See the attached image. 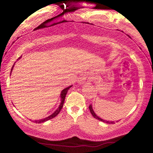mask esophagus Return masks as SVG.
Listing matches in <instances>:
<instances>
[{"label":"esophagus","instance_id":"1","mask_svg":"<svg viewBox=\"0 0 153 153\" xmlns=\"http://www.w3.org/2000/svg\"><path fill=\"white\" fill-rule=\"evenodd\" d=\"M91 82V78L88 76H85L82 77V78H80L79 80V84H85V83H88V82Z\"/></svg>","mask_w":153,"mask_h":153}]
</instances>
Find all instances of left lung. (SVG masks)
<instances>
[{
    "label": "left lung",
    "instance_id": "obj_1",
    "mask_svg": "<svg viewBox=\"0 0 153 153\" xmlns=\"http://www.w3.org/2000/svg\"><path fill=\"white\" fill-rule=\"evenodd\" d=\"M89 110H90V112H91V114H92V116H93L94 118H96V119H97V120H98L102 121V122H104V123H114V121H111V122H110V121L104 120L101 119V118H100V117H97V115H96L95 113H94V111L93 107H92L91 104V105L89 106Z\"/></svg>",
    "mask_w": 153,
    "mask_h": 153
}]
</instances>
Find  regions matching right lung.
<instances>
[{
    "instance_id": "1",
    "label": "right lung",
    "mask_w": 153,
    "mask_h": 153,
    "mask_svg": "<svg viewBox=\"0 0 153 153\" xmlns=\"http://www.w3.org/2000/svg\"><path fill=\"white\" fill-rule=\"evenodd\" d=\"M20 59V58H19ZM14 65H13V67H12L11 68V71L12 70H13V68ZM71 87H72V85H71V86L68 87V88H66L63 89L62 91L61 94H60V97H61V103H60L59 106V107H58V109L56 110V111H55L53 114H52L51 115H49V117H47L46 118H43V119H41V120H35V122L36 123H44V122H46V121L49 120H51L53 119V118H54L55 117H56L58 115V114H59L60 111L62 110V108L63 107V104H64V101H65V96H66V94L67 92H68V89L71 88Z\"/></svg>"
}]
</instances>
